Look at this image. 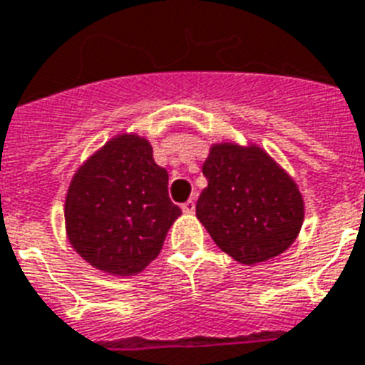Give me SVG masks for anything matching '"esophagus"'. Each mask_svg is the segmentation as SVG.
Here are the masks:
<instances>
[{
    "label": "esophagus",
    "mask_w": 365,
    "mask_h": 365,
    "mask_svg": "<svg viewBox=\"0 0 365 365\" xmlns=\"http://www.w3.org/2000/svg\"><path fill=\"white\" fill-rule=\"evenodd\" d=\"M180 209H182V212H186V215H192V212L195 210V201L188 200L186 203H182V207H180Z\"/></svg>",
    "instance_id": "esophagus-1"
}]
</instances>
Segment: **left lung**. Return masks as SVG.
<instances>
[{
  "label": "left lung",
  "mask_w": 365,
  "mask_h": 365,
  "mask_svg": "<svg viewBox=\"0 0 365 365\" xmlns=\"http://www.w3.org/2000/svg\"><path fill=\"white\" fill-rule=\"evenodd\" d=\"M209 185L195 215L222 252L244 264L284 254L304 222L294 180L261 147L216 143L203 164Z\"/></svg>",
  "instance_id": "8db88e82"
}]
</instances>
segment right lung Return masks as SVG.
<instances>
[{"label":"right lung","instance_id":"add662e5","mask_svg":"<svg viewBox=\"0 0 365 365\" xmlns=\"http://www.w3.org/2000/svg\"><path fill=\"white\" fill-rule=\"evenodd\" d=\"M180 209L145 138L121 134L74 173L65 201L68 242L95 269L134 276L160 254Z\"/></svg>","mask_w":365,"mask_h":365}]
</instances>
